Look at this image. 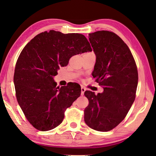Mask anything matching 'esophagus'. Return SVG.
<instances>
[{"mask_svg":"<svg viewBox=\"0 0 156 156\" xmlns=\"http://www.w3.org/2000/svg\"><path fill=\"white\" fill-rule=\"evenodd\" d=\"M85 90H86V89H85V88H84V87H81V96H83L84 95V92H85Z\"/></svg>","mask_w":156,"mask_h":156,"instance_id":"1","label":"esophagus"}]
</instances>
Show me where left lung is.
I'll return each mask as SVG.
<instances>
[{
    "label": "left lung",
    "mask_w": 156,
    "mask_h": 156,
    "mask_svg": "<svg viewBox=\"0 0 156 156\" xmlns=\"http://www.w3.org/2000/svg\"><path fill=\"white\" fill-rule=\"evenodd\" d=\"M88 36L96 56L92 76L104 91L84 92L89 103L84 119L93 129L108 131L125 119L135 101L137 68L128 46L115 33L100 30Z\"/></svg>",
    "instance_id": "obj_1"
}]
</instances>
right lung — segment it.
Listing matches in <instances>:
<instances>
[{
    "mask_svg": "<svg viewBox=\"0 0 156 156\" xmlns=\"http://www.w3.org/2000/svg\"><path fill=\"white\" fill-rule=\"evenodd\" d=\"M87 51L92 48L84 35L53 30L36 35L22 50L13 82L19 105L34 128L46 131L62 123L65 111L81 95V88L75 83L56 87L53 77L72 56Z\"/></svg>",
    "mask_w": 156,
    "mask_h": 156,
    "instance_id": "obj_1",
    "label": "right lung"
}]
</instances>
